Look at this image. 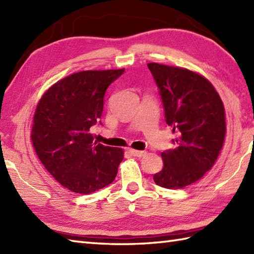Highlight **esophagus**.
<instances>
[{
    "mask_svg": "<svg viewBox=\"0 0 254 254\" xmlns=\"http://www.w3.org/2000/svg\"><path fill=\"white\" fill-rule=\"evenodd\" d=\"M133 156H135V157H143V156L146 155V152H144V150H135V149H130L128 150Z\"/></svg>",
    "mask_w": 254,
    "mask_h": 254,
    "instance_id": "esophagus-1",
    "label": "esophagus"
}]
</instances>
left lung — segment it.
Instances as JSON below:
<instances>
[{
  "label": "left lung",
  "mask_w": 254,
  "mask_h": 254,
  "mask_svg": "<svg viewBox=\"0 0 254 254\" xmlns=\"http://www.w3.org/2000/svg\"><path fill=\"white\" fill-rule=\"evenodd\" d=\"M172 127L175 148L164 150V168L154 175L157 186L182 189L199 180L223 147L226 121L223 101L213 85L190 69L148 63Z\"/></svg>",
  "instance_id": "obj_1"
}]
</instances>
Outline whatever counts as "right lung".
Listing matches in <instances>:
<instances>
[{
  "mask_svg": "<svg viewBox=\"0 0 254 254\" xmlns=\"http://www.w3.org/2000/svg\"><path fill=\"white\" fill-rule=\"evenodd\" d=\"M123 72L72 74L48 89L37 106L32 145L45 168L69 191L90 194L115 180L123 150L94 143L90 127L101 123L106 90Z\"/></svg>",
  "mask_w": 254,
  "mask_h": 254,
  "instance_id": "1",
  "label": "right lung"
}]
</instances>
